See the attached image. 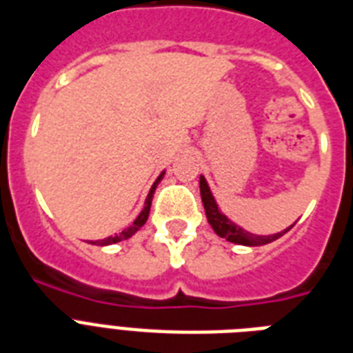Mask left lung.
Returning <instances> with one entry per match:
<instances>
[{
  "mask_svg": "<svg viewBox=\"0 0 353 353\" xmlns=\"http://www.w3.org/2000/svg\"><path fill=\"white\" fill-rule=\"evenodd\" d=\"M200 196H202V204H204L205 216H208V222L213 228L216 235L221 239H225L228 242H233V244H241V246H264V244H270V242L277 241L284 233H288L293 228V224L286 230L279 231V233H273V235H255L252 231L244 230L239 224H235L233 221H230L228 216L224 215L216 204L215 196L211 193L210 185L205 182L204 174H200Z\"/></svg>",
  "mask_w": 353,
  "mask_h": 353,
  "instance_id": "1",
  "label": "left lung"
}]
</instances>
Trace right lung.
<instances>
[{
    "instance_id": "right-lung-1",
    "label": "right lung",
    "mask_w": 353,
    "mask_h": 353,
    "mask_svg": "<svg viewBox=\"0 0 353 353\" xmlns=\"http://www.w3.org/2000/svg\"><path fill=\"white\" fill-rule=\"evenodd\" d=\"M163 174H165V171H162V173L159 174V179L154 180L153 185H151V190H149L148 193V199H145V202H143V210L140 211V215L134 219V222H132L131 225H128L125 230L120 231V233H117V235L112 236H107V239H103V241H98L97 244L98 246H109V244H117V242H122V241H128V239H131L134 233H137L140 228H142L145 222H148V216H149V210H151V202H153V194H154V190H157V185L162 182Z\"/></svg>"
}]
</instances>
